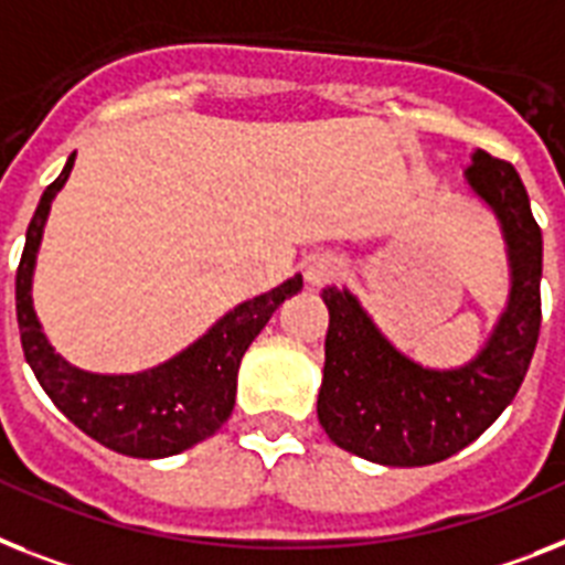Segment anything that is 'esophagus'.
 I'll return each mask as SVG.
<instances>
[{
  "label": "esophagus",
  "mask_w": 565,
  "mask_h": 565,
  "mask_svg": "<svg viewBox=\"0 0 565 565\" xmlns=\"http://www.w3.org/2000/svg\"><path fill=\"white\" fill-rule=\"evenodd\" d=\"M340 271H343V263H340L338 256H334V254H315L309 263H306V282H309L311 288L326 286V282L338 279Z\"/></svg>",
  "instance_id": "obj_1"
}]
</instances>
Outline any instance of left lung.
I'll list each match as a JSON object with an SVG mask.
<instances>
[{
    "mask_svg": "<svg viewBox=\"0 0 565 565\" xmlns=\"http://www.w3.org/2000/svg\"><path fill=\"white\" fill-rule=\"evenodd\" d=\"M465 181L500 222L511 268L505 311L473 361L422 366L381 334L349 288H323L329 332L317 418L334 445L361 459L422 468L459 454L500 418L529 372L540 338L543 233L508 161L477 149Z\"/></svg>",
    "mask_w": 565,
    "mask_h": 565,
    "instance_id": "left-lung-1",
    "label": "left lung"
}]
</instances>
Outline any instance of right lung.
Returning <instances> with one entry per match:
<instances>
[{
	"mask_svg": "<svg viewBox=\"0 0 565 565\" xmlns=\"http://www.w3.org/2000/svg\"><path fill=\"white\" fill-rule=\"evenodd\" d=\"M74 156L77 152H72L63 172L45 188L25 233V250L17 268V323L22 352L54 407L86 436L135 459L175 456L213 436L231 418L242 355L271 320L279 302L300 291L302 277L294 274L282 286L239 302L195 343L152 370L100 375L72 366L54 352L42 332L31 300V279L51 202L68 181Z\"/></svg>",
	"mask_w": 565,
	"mask_h": 565,
	"instance_id": "right-lung-1",
	"label": "right lung"
}]
</instances>
